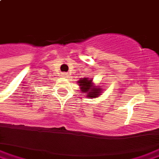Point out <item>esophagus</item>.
<instances>
[{"mask_svg":"<svg viewBox=\"0 0 159 159\" xmlns=\"http://www.w3.org/2000/svg\"><path fill=\"white\" fill-rule=\"evenodd\" d=\"M62 76L63 77H65V78H68V77H69V74L67 72H64L62 73Z\"/></svg>","mask_w":159,"mask_h":159,"instance_id":"1","label":"esophagus"}]
</instances>
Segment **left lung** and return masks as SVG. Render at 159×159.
Instances as JSON below:
<instances>
[{"label":"left lung","mask_w":159,"mask_h":159,"mask_svg":"<svg viewBox=\"0 0 159 159\" xmlns=\"http://www.w3.org/2000/svg\"><path fill=\"white\" fill-rule=\"evenodd\" d=\"M91 83H92V80H89L88 78H83L78 81L79 86L83 93H87L88 97L96 98L100 93V89L93 87L91 85Z\"/></svg>","instance_id":"8db88e82"}]
</instances>
